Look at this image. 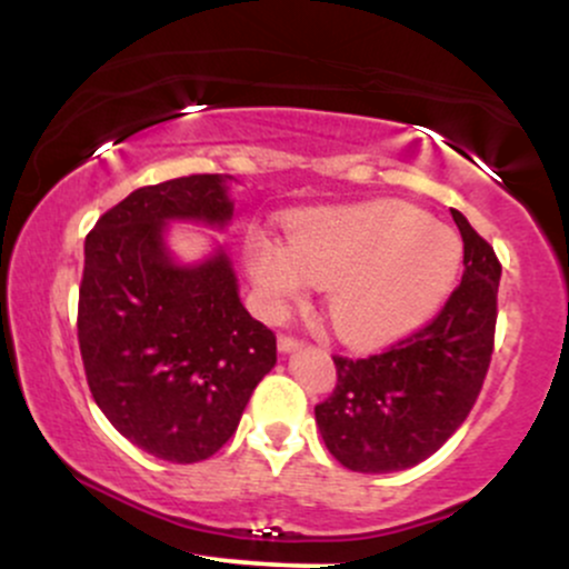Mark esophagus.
I'll use <instances>...</instances> for the list:
<instances>
[{
	"instance_id": "esophagus-1",
	"label": "esophagus",
	"mask_w": 569,
	"mask_h": 569,
	"mask_svg": "<svg viewBox=\"0 0 569 569\" xmlns=\"http://www.w3.org/2000/svg\"><path fill=\"white\" fill-rule=\"evenodd\" d=\"M299 345H302V339H297V337H291V335H280V337H278V350H280V352L297 350Z\"/></svg>"
}]
</instances>
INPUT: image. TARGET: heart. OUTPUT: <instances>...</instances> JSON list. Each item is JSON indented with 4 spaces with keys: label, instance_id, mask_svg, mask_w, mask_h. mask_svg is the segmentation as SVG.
<instances>
[{
    "label": "heart",
    "instance_id": "1",
    "mask_svg": "<svg viewBox=\"0 0 569 569\" xmlns=\"http://www.w3.org/2000/svg\"><path fill=\"white\" fill-rule=\"evenodd\" d=\"M248 272L278 312L310 283L329 289L331 329L352 348H380L428 323L452 293L460 238L398 200L323 208L293 221L289 246L251 238Z\"/></svg>",
    "mask_w": 569,
    "mask_h": 569
}]
</instances>
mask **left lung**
Returning <instances> with one entry per match:
<instances>
[{
	"label": "left lung",
	"mask_w": 569,
	"mask_h": 569,
	"mask_svg": "<svg viewBox=\"0 0 569 569\" xmlns=\"http://www.w3.org/2000/svg\"><path fill=\"white\" fill-rule=\"evenodd\" d=\"M452 219L466 270L439 316L375 356H335L337 385L316 420L350 471L393 473L428 460L481 393L495 350L500 259L460 211Z\"/></svg>",
	"instance_id": "left-lung-1"
}]
</instances>
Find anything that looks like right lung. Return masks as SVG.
Instances as JSON below:
<instances>
[{
	"label": "right lung",
	"instance_id": "1",
	"mask_svg": "<svg viewBox=\"0 0 569 569\" xmlns=\"http://www.w3.org/2000/svg\"><path fill=\"white\" fill-rule=\"evenodd\" d=\"M224 176L141 187L84 240L77 339L88 388L107 420L168 462L217 455L248 398L276 367V335L240 305L224 253L200 267L168 259V219L224 224Z\"/></svg>",
	"mask_w": 569,
	"mask_h": 569
}]
</instances>
